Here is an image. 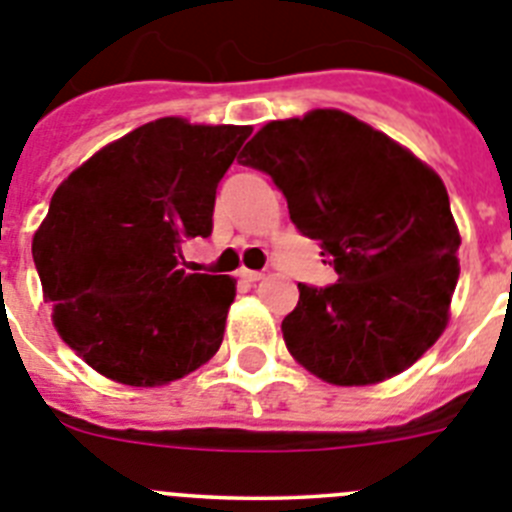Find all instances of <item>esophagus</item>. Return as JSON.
Masks as SVG:
<instances>
[{
  "label": "esophagus",
  "mask_w": 512,
  "mask_h": 512,
  "mask_svg": "<svg viewBox=\"0 0 512 512\" xmlns=\"http://www.w3.org/2000/svg\"><path fill=\"white\" fill-rule=\"evenodd\" d=\"M238 277L243 279V282H261V279H264V274H261V271H253V269H241L238 271Z\"/></svg>",
  "instance_id": "1"
}]
</instances>
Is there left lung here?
<instances>
[{
    "label": "left lung",
    "mask_w": 512,
    "mask_h": 512,
    "mask_svg": "<svg viewBox=\"0 0 512 512\" xmlns=\"http://www.w3.org/2000/svg\"><path fill=\"white\" fill-rule=\"evenodd\" d=\"M269 174L289 220L320 241L328 287L297 284L284 343L307 372L341 387L395 377L438 341L459 279V230L441 176L341 110L274 120L243 148Z\"/></svg>",
    "instance_id": "left-lung-1"
}]
</instances>
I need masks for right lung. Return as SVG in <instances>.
<instances>
[{"instance_id":"obj_1","label":"right lung","mask_w":512,"mask_h":512,"mask_svg":"<svg viewBox=\"0 0 512 512\" xmlns=\"http://www.w3.org/2000/svg\"><path fill=\"white\" fill-rule=\"evenodd\" d=\"M248 125L161 117L104 146L53 194L33 238L58 336L130 387L182 379L215 356L235 297L225 274L179 269L212 233L215 192Z\"/></svg>"}]
</instances>
